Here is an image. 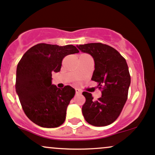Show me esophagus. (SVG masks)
I'll return each mask as SVG.
<instances>
[{
	"instance_id": "1",
	"label": "esophagus",
	"mask_w": 155,
	"mask_h": 155,
	"mask_svg": "<svg viewBox=\"0 0 155 155\" xmlns=\"http://www.w3.org/2000/svg\"><path fill=\"white\" fill-rule=\"evenodd\" d=\"M75 93H76V94L81 95V94H82V91H81L80 89H78V88H76V89H75Z\"/></svg>"
}]
</instances>
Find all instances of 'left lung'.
Instances as JSON below:
<instances>
[{
	"instance_id": "1",
	"label": "left lung",
	"mask_w": 155,
	"mask_h": 155,
	"mask_svg": "<svg viewBox=\"0 0 155 155\" xmlns=\"http://www.w3.org/2000/svg\"><path fill=\"white\" fill-rule=\"evenodd\" d=\"M77 48L94 58L95 69L91 80L102 88V97L97 101L93 100L91 94L83 92L86 97L82 107L83 117L95 127L112 124L127 100L130 75L126 60L112 47L102 43L80 45Z\"/></svg>"
}]
</instances>
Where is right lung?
I'll return each instance as SVG.
<instances>
[{
    "label": "right lung",
    "mask_w": 155,
    "mask_h": 155,
    "mask_svg": "<svg viewBox=\"0 0 155 155\" xmlns=\"http://www.w3.org/2000/svg\"><path fill=\"white\" fill-rule=\"evenodd\" d=\"M79 53L72 45L41 43L22 55L17 67V94L31 121L41 127L54 128L64 122L67 106L75 94L70 86L52 84V73L58 72L66 55Z\"/></svg>",
    "instance_id": "obj_1"
}]
</instances>
